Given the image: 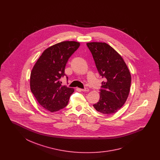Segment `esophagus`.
Returning a JSON list of instances; mask_svg holds the SVG:
<instances>
[{"label":"esophagus","instance_id":"esophagus-1","mask_svg":"<svg viewBox=\"0 0 160 160\" xmlns=\"http://www.w3.org/2000/svg\"><path fill=\"white\" fill-rule=\"evenodd\" d=\"M83 92H89V89H88V88H85V89H80Z\"/></svg>","mask_w":160,"mask_h":160}]
</instances>
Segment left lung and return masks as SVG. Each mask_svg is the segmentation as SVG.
Listing matches in <instances>:
<instances>
[{
    "instance_id": "left-lung-1",
    "label": "left lung",
    "mask_w": 160,
    "mask_h": 160,
    "mask_svg": "<svg viewBox=\"0 0 160 160\" xmlns=\"http://www.w3.org/2000/svg\"><path fill=\"white\" fill-rule=\"evenodd\" d=\"M86 45L99 74L106 78L99 101L93 106L102 114H113L123 106L129 95L131 82L129 69L122 56L106 42H91Z\"/></svg>"
}]
</instances>
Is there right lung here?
Instances as JSON below:
<instances>
[{
    "label": "right lung",
    "instance_id": "obj_1",
    "mask_svg": "<svg viewBox=\"0 0 160 160\" xmlns=\"http://www.w3.org/2000/svg\"><path fill=\"white\" fill-rule=\"evenodd\" d=\"M80 45L78 42L68 41L47 48L32 69L31 92L38 103L51 112L67 106L74 91L73 88L62 86L59 79L65 75V68L68 59Z\"/></svg>",
    "mask_w": 160,
    "mask_h": 160
}]
</instances>
